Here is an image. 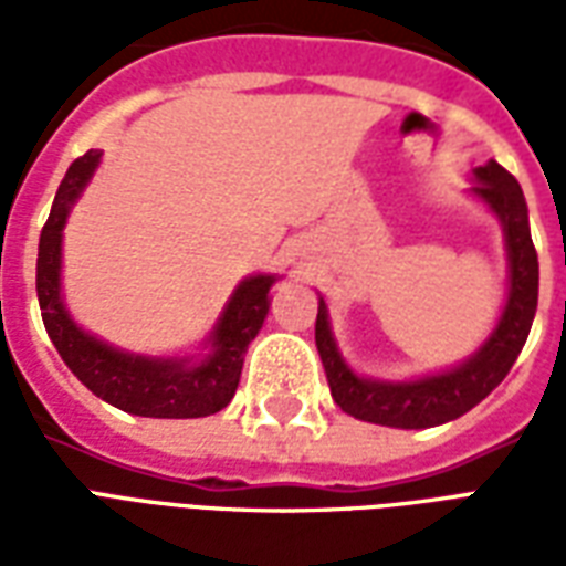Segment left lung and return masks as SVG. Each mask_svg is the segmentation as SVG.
<instances>
[{
    "label": "left lung",
    "instance_id": "1",
    "mask_svg": "<svg viewBox=\"0 0 566 566\" xmlns=\"http://www.w3.org/2000/svg\"><path fill=\"white\" fill-rule=\"evenodd\" d=\"M479 199L503 227L506 248V303L494 331L473 355L439 373H427L416 379H369L352 369L345 360L331 327V312L324 296H318V321H315V345L327 373V385L336 406L348 416L381 427L421 430L461 418L473 406L506 379V373L522 355L527 333L536 315L539 294V260L531 242L527 202L518 181L497 160L473 169V185L467 190Z\"/></svg>",
    "mask_w": 566,
    "mask_h": 566
}]
</instances>
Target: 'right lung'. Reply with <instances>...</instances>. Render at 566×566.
<instances>
[{
  "instance_id": "right-lung-1",
  "label": "right lung",
  "mask_w": 566,
  "mask_h": 566,
  "mask_svg": "<svg viewBox=\"0 0 566 566\" xmlns=\"http://www.w3.org/2000/svg\"><path fill=\"white\" fill-rule=\"evenodd\" d=\"M99 160L103 150H87L69 166L39 239L35 291L44 331L63 364L105 403L142 418L214 416L233 400L248 345L270 315V287L279 282V275L258 272L235 284L197 355H133L87 333L72 318L63 300V230Z\"/></svg>"
}]
</instances>
